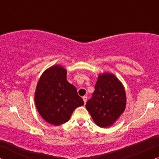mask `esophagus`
Wrapping results in <instances>:
<instances>
[{"label":"esophagus","instance_id":"esophagus-1","mask_svg":"<svg viewBox=\"0 0 159 159\" xmlns=\"http://www.w3.org/2000/svg\"><path fill=\"white\" fill-rule=\"evenodd\" d=\"M83 102H84V103L85 104L86 102H87L88 97H87V96H83Z\"/></svg>","mask_w":159,"mask_h":159}]
</instances>
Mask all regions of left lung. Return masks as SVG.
Returning <instances> with one entry per match:
<instances>
[{"instance_id": "left-lung-1", "label": "left lung", "mask_w": 159, "mask_h": 159, "mask_svg": "<svg viewBox=\"0 0 159 159\" xmlns=\"http://www.w3.org/2000/svg\"><path fill=\"white\" fill-rule=\"evenodd\" d=\"M126 95L121 82L111 73L99 75L91 99L85 107L97 125L107 128L125 111Z\"/></svg>"}]
</instances>
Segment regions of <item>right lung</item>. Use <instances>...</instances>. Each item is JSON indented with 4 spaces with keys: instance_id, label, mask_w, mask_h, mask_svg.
I'll return each instance as SVG.
<instances>
[{
    "instance_id": "right-lung-1",
    "label": "right lung",
    "mask_w": 159,
    "mask_h": 159,
    "mask_svg": "<svg viewBox=\"0 0 159 159\" xmlns=\"http://www.w3.org/2000/svg\"><path fill=\"white\" fill-rule=\"evenodd\" d=\"M34 100L41 117L55 125L68 121L74 109L84 104L76 87L66 80V70L60 65L51 66L43 73Z\"/></svg>"
}]
</instances>
